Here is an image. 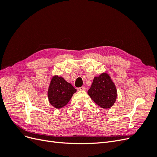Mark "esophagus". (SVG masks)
<instances>
[{
  "mask_svg": "<svg viewBox=\"0 0 157 157\" xmlns=\"http://www.w3.org/2000/svg\"><path fill=\"white\" fill-rule=\"evenodd\" d=\"M86 88H85L84 86H82V87H80V88H78L77 90H78V91H80V90H86Z\"/></svg>",
  "mask_w": 157,
  "mask_h": 157,
  "instance_id": "obj_1",
  "label": "esophagus"
}]
</instances>
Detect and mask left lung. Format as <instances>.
Returning <instances> with one entry per match:
<instances>
[{
    "label": "left lung",
    "mask_w": 157,
    "mask_h": 157,
    "mask_svg": "<svg viewBox=\"0 0 157 157\" xmlns=\"http://www.w3.org/2000/svg\"><path fill=\"white\" fill-rule=\"evenodd\" d=\"M88 94L98 105L103 109L111 108L117 98L115 84L107 73H102L94 77Z\"/></svg>",
    "instance_id": "obj_1"
}]
</instances>
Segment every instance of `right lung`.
Here are the masks:
<instances>
[{
	"instance_id": "right-lung-1",
	"label": "right lung",
	"mask_w": 157,
	"mask_h": 157,
	"mask_svg": "<svg viewBox=\"0 0 157 157\" xmlns=\"http://www.w3.org/2000/svg\"><path fill=\"white\" fill-rule=\"evenodd\" d=\"M76 92L77 90L62 77L54 75L48 90V101L54 107L62 108L67 105Z\"/></svg>"
}]
</instances>
